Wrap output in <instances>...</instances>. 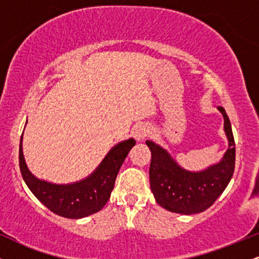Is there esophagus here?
I'll use <instances>...</instances> for the list:
<instances>
[{
  "instance_id": "obj_1",
  "label": "esophagus",
  "mask_w": 259,
  "mask_h": 259,
  "mask_svg": "<svg viewBox=\"0 0 259 259\" xmlns=\"http://www.w3.org/2000/svg\"><path fill=\"white\" fill-rule=\"evenodd\" d=\"M148 134H150V126L142 125V124L141 125L135 126L133 130V136L138 142L144 141V140L147 138Z\"/></svg>"
}]
</instances>
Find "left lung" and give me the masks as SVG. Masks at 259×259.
<instances>
[{
  "mask_svg": "<svg viewBox=\"0 0 259 259\" xmlns=\"http://www.w3.org/2000/svg\"><path fill=\"white\" fill-rule=\"evenodd\" d=\"M224 118V132L229 146L223 158L200 171L180 167L167 150L147 140L151 151L150 184L160 207L180 214H196L206 210L223 194L235 169V141L231 124L223 107H218Z\"/></svg>",
  "mask_w": 259,
  "mask_h": 259,
  "instance_id": "8db88e82",
  "label": "left lung"
}]
</instances>
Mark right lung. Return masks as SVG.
<instances>
[{
	"label": "right lung",
	"mask_w": 259,
	"mask_h": 259,
	"mask_svg": "<svg viewBox=\"0 0 259 259\" xmlns=\"http://www.w3.org/2000/svg\"><path fill=\"white\" fill-rule=\"evenodd\" d=\"M19 146V167L23 179L35 197L56 214L79 219L102 209L111 197L118 171L127 153L135 146V140L121 141L111 148L99 167L85 179L72 184H53L41 180L29 170L22 146Z\"/></svg>",
	"instance_id": "obj_1"
}]
</instances>
